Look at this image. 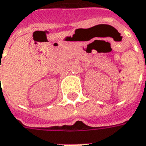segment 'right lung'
Returning <instances> with one entry per match:
<instances>
[{
	"mask_svg": "<svg viewBox=\"0 0 146 146\" xmlns=\"http://www.w3.org/2000/svg\"><path fill=\"white\" fill-rule=\"evenodd\" d=\"M0 80H1V79H0Z\"/></svg>",
	"mask_w": 146,
	"mask_h": 146,
	"instance_id": "add662e5",
	"label": "right lung"
}]
</instances>
